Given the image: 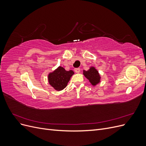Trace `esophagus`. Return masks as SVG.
I'll list each match as a JSON object with an SVG mask.
<instances>
[{"mask_svg":"<svg viewBox=\"0 0 146 146\" xmlns=\"http://www.w3.org/2000/svg\"><path fill=\"white\" fill-rule=\"evenodd\" d=\"M74 70L76 73H79L80 72V68H76L74 69Z\"/></svg>","mask_w":146,"mask_h":146,"instance_id":"obj_1","label":"esophagus"}]
</instances>
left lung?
Instances as JSON below:
<instances>
[{
	"instance_id": "obj_1",
	"label": "left lung",
	"mask_w": 146,
	"mask_h": 146,
	"mask_svg": "<svg viewBox=\"0 0 146 146\" xmlns=\"http://www.w3.org/2000/svg\"><path fill=\"white\" fill-rule=\"evenodd\" d=\"M83 75L91 83L92 86H95L100 82V76L94 67H91L89 70H83Z\"/></svg>"
}]
</instances>
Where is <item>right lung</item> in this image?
Masks as SVG:
<instances>
[{
	"label": "right lung",
	"instance_id": "right-lung-1",
	"mask_svg": "<svg viewBox=\"0 0 146 146\" xmlns=\"http://www.w3.org/2000/svg\"><path fill=\"white\" fill-rule=\"evenodd\" d=\"M73 74H74L73 70L67 71L63 67L59 66L54 71L48 74V83L55 90L61 91L67 86Z\"/></svg>",
	"mask_w": 146,
	"mask_h": 146
}]
</instances>
